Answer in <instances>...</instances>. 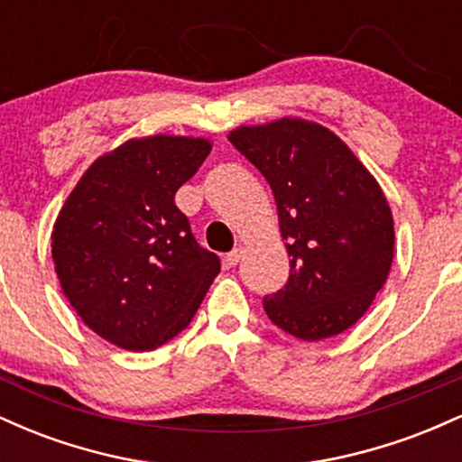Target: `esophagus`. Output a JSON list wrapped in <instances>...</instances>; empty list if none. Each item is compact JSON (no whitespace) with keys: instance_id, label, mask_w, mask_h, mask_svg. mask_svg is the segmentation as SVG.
<instances>
[{"instance_id":"1","label":"esophagus","mask_w":462,"mask_h":462,"mask_svg":"<svg viewBox=\"0 0 462 462\" xmlns=\"http://www.w3.org/2000/svg\"><path fill=\"white\" fill-rule=\"evenodd\" d=\"M243 258V247H235L230 254H226V264L227 267H236Z\"/></svg>"}]
</instances>
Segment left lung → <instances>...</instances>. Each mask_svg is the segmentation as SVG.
<instances>
[{
  "mask_svg": "<svg viewBox=\"0 0 462 462\" xmlns=\"http://www.w3.org/2000/svg\"><path fill=\"white\" fill-rule=\"evenodd\" d=\"M227 139L272 187L291 256L286 284L263 300L267 317L301 341L347 330L393 263V217L380 184L346 143L310 121L243 125Z\"/></svg>",
  "mask_w": 462,
  "mask_h": 462,
  "instance_id": "1",
  "label": "left lung"
}]
</instances>
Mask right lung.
<instances>
[{
	"label": "right lung",
	"instance_id": "add662e5",
	"mask_svg": "<svg viewBox=\"0 0 462 462\" xmlns=\"http://www.w3.org/2000/svg\"><path fill=\"white\" fill-rule=\"evenodd\" d=\"M208 153L190 136L132 139L87 169L58 215L62 293L116 347L147 352L182 332L219 273L173 201Z\"/></svg>",
	"mask_w": 462,
	"mask_h": 462
}]
</instances>
